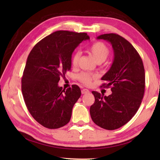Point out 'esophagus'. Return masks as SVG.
Segmentation results:
<instances>
[{"label": "esophagus", "instance_id": "obj_1", "mask_svg": "<svg viewBox=\"0 0 160 160\" xmlns=\"http://www.w3.org/2000/svg\"><path fill=\"white\" fill-rule=\"evenodd\" d=\"M81 92H82V94H86V93H89V91L87 89H82V91H81Z\"/></svg>", "mask_w": 160, "mask_h": 160}]
</instances>
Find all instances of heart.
Wrapping results in <instances>:
<instances>
[{"label":"heart","instance_id":"heart-1","mask_svg":"<svg viewBox=\"0 0 160 160\" xmlns=\"http://www.w3.org/2000/svg\"><path fill=\"white\" fill-rule=\"evenodd\" d=\"M89 51L98 63L104 62L110 55V50L108 49V47L104 43L99 41L93 43L89 48ZM80 57V53L79 52H76L73 53L71 62H72V64L74 67L78 65ZM96 78L97 76L96 75H92L84 72L80 73L78 76L79 81L86 84V85H89L91 83V81L96 79Z\"/></svg>","mask_w":160,"mask_h":160}]
</instances>
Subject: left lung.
<instances>
[{
	"label": "left lung",
	"mask_w": 160,
	"mask_h": 160,
	"mask_svg": "<svg viewBox=\"0 0 160 160\" xmlns=\"http://www.w3.org/2000/svg\"><path fill=\"white\" fill-rule=\"evenodd\" d=\"M98 39L111 42L114 52L113 62L102 80L110 88L108 96L92 91L94 103L90 107L93 122L107 130L120 128L137 113L144 97L145 71L140 54L133 46L116 33H105Z\"/></svg>",
	"instance_id": "obj_1"
}]
</instances>
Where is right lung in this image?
Listing matches in <instances>:
<instances>
[{
    "mask_svg": "<svg viewBox=\"0 0 160 160\" xmlns=\"http://www.w3.org/2000/svg\"><path fill=\"white\" fill-rule=\"evenodd\" d=\"M89 39L87 33L57 31L30 52L22 77V93L30 114L43 127L58 128L70 121L81 91L76 84L62 89L58 82L71 69L74 49Z\"/></svg>",
    "mask_w": 160,
    "mask_h": 160,
    "instance_id": "1",
    "label": "right lung"
}]
</instances>
